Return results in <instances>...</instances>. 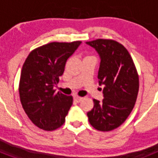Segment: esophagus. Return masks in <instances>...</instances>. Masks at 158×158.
Returning <instances> with one entry per match:
<instances>
[{"instance_id": "obj_1", "label": "esophagus", "mask_w": 158, "mask_h": 158, "mask_svg": "<svg viewBox=\"0 0 158 158\" xmlns=\"http://www.w3.org/2000/svg\"><path fill=\"white\" fill-rule=\"evenodd\" d=\"M73 100H74L76 102H77V103H79L80 101H81L82 97L81 96H77V95H74V96H73Z\"/></svg>"}]
</instances>
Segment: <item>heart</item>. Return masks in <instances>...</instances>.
I'll use <instances>...</instances> for the list:
<instances>
[{"mask_svg":"<svg viewBox=\"0 0 158 158\" xmlns=\"http://www.w3.org/2000/svg\"><path fill=\"white\" fill-rule=\"evenodd\" d=\"M88 57H93V56H87V57H86V58H88Z\"/></svg>","mask_w":158,"mask_h":158,"instance_id":"heart-1","label":"heart"}]
</instances>
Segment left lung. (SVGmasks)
Instances as JSON below:
<instances>
[{
    "instance_id": "left-lung-1",
    "label": "left lung",
    "mask_w": 158,
    "mask_h": 158,
    "mask_svg": "<svg viewBox=\"0 0 158 158\" xmlns=\"http://www.w3.org/2000/svg\"><path fill=\"white\" fill-rule=\"evenodd\" d=\"M100 54L99 84L104 85V99H93L94 107L87 113L95 129L110 131L124 123L138 96L139 73L126 47L113 40L97 39L86 42Z\"/></svg>"
}]
</instances>
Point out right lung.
Segmentation results:
<instances>
[{
    "label": "right lung",
    "mask_w": 158,
    "mask_h": 158,
    "mask_svg": "<svg viewBox=\"0 0 158 158\" xmlns=\"http://www.w3.org/2000/svg\"><path fill=\"white\" fill-rule=\"evenodd\" d=\"M81 43H49L34 49L25 60L19 78V99L25 113L40 129L54 131L65 123L73 96L55 93L54 86Z\"/></svg>",
    "instance_id": "add662e5"
}]
</instances>
